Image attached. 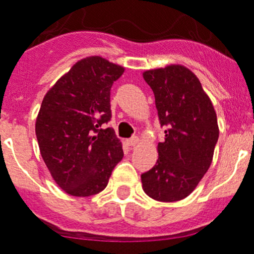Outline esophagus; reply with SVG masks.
Here are the masks:
<instances>
[{
	"instance_id": "obj_1",
	"label": "esophagus",
	"mask_w": 254,
	"mask_h": 254,
	"mask_svg": "<svg viewBox=\"0 0 254 254\" xmlns=\"http://www.w3.org/2000/svg\"><path fill=\"white\" fill-rule=\"evenodd\" d=\"M126 144L128 146H135L139 144V137L137 136H133V137H131V139H127L126 140Z\"/></svg>"
}]
</instances>
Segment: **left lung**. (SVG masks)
Wrapping results in <instances>:
<instances>
[{
  "label": "left lung",
  "instance_id": "8db88e82",
  "mask_svg": "<svg viewBox=\"0 0 254 254\" xmlns=\"http://www.w3.org/2000/svg\"><path fill=\"white\" fill-rule=\"evenodd\" d=\"M165 141L158 142V160L141 174L142 190L162 202L190 196L213 161L219 136L217 114L198 77L182 64L146 70Z\"/></svg>",
  "mask_w": 254,
  "mask_h": 254
}]
</instances>
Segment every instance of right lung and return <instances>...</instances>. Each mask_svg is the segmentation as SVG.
<instances>
[{
	"label": "right lung",
	"mask_w": 254,
	"mask_h": 254,
	"mask_svg": "<svg viewBox=\"0 0 254 254\" xmlns=\"http://www.w3.org/2000/svg\"><path fill=\"white\" fill-rule=\"evenodd\" d=\"M125 67L100 56L77 61L44 96L35 125L44 162L58 186L87 197L105 190L123 158L113 128L110 89Z\"/></svg>",
	"instance_id": "obj_1"
}]
</instances>
